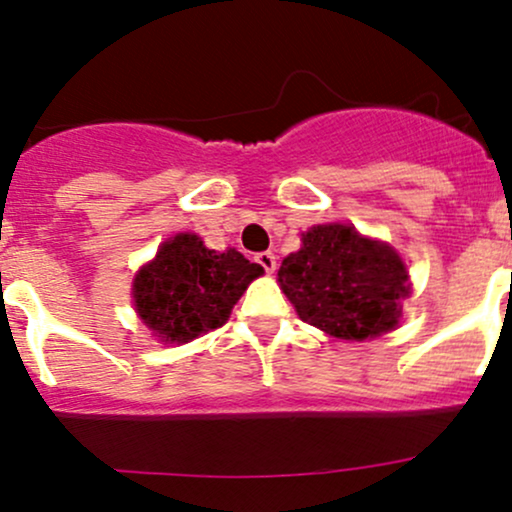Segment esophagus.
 Instances as JSON below:
<instances>
[{
    "label": "esophagus",
    "instance_id": "34e87169",
    "mask_svg": "<svg viewBox=\"0 0 512 512\" xmlns=\"http://www.w3.org/2000/svg\"><path fill=\"white\" fill-rule=\"evenodd\" d=\"M257 262L262 264L264 272L274 274V269H276V257H274V252H260V255H257Z\"/></svg>",
    "mask_w": 512,
    "mask_h": 512
}]
</instances>
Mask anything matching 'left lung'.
Returning <instances> with one entry per match:
<instances>
[{
	"label": "left lung",
	"instance_id": "1",
	"mask_svg": "<svg viewBox=\"0 0 512 512\" xmlns=\"http://www.w3.org/2000/svg\"><path fill=\"white\" fill-rule=\"evenodd\" d=\"M279 284L303 322L356 342L395 330L409 293L397 252L344 223L310 228L303 248L281 262Z\"/></svg>",
	"mask_w": 512,
	"mask_h": 512
}]
</instances>
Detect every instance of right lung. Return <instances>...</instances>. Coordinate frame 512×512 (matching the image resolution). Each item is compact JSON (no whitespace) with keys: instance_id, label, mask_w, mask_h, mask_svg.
Segmentation results:
<instances>
[{"instance_id":"obj_1","label":"right lung","mask_w":512,"mask_h":512,"mask_svg":"<svg viewBox=\"0 0 512 512\" xmlns=\"http://www.w3.org/2000/svg\"><path fill=\"white\" fill-rule=\"evenodd\" d=\"M262 272L260 264L245 260L238 250H209L192 233H180L137 274L134 305L161 342L185 344L221 327Z\"/></svg>"}]
</instances>
